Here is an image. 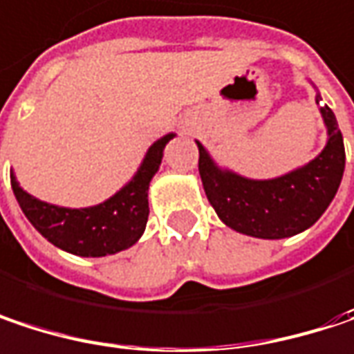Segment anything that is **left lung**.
<instances>
[{"mask_svg":"<svg viewBox=\"0 0 354 354\" xmlns=\"http://www.w3.org/2000/svg\"><path fill=\"white\" fill-rule=\"evenodd\" d=\"M310 84L314 86V82ZM320 101L316 88V105ZM320 115L326 127L322 151L304 166L266 180L218 166L196 140L198 172L207 198L227 227L255 239H286L310 229L324 214L342 180L344 144L333 109L320 105Z\"/></svg>","mask_w":354,"mask_h":354,"instance_id":"obj_1","label":"left lung"}]
</instances>
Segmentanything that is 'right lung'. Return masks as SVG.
Wrapping results in <instances>:
<instances>
[{"mask_svg": "<svg viewBox=\"0 0 354 354\" xmlns=\"http://www.w3.org/2000/svg\"><path fill=\"white\" fill-rule=\"evenodd\" d=\"M174 138L176 133H166L156 140L147 147L131 180L107 201L93 207L71 209L44 203L26 192L12 170L10 176L17 205L44 239L66 253L81 257H105L125 251L144 235L149 216V182L160 170L164 147Z\"/></svg>", "mask_w": 354, "mask_h": 354, "instance_id": "add662e5", "label": "right lung"}]
</instances>
